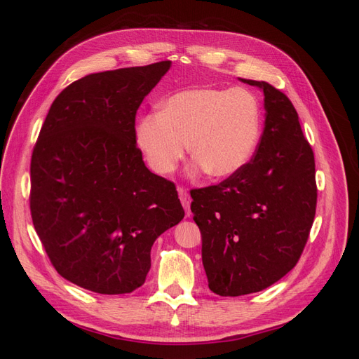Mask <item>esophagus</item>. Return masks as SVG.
I'll return each mask as SVG.
<instances>
[{"instance_id": "34e87169", "label": "esophagus", "mask_w": 359, "mask_h": 359, "mask_svg": "<svg viewBox=\"0 0 359 359\" xmlns=\"http://www.w3.org/2000/svg\"><path fill=\"white\" fill-rule=\"evenodd\" d=\"M178 196H180V201L184 206V210H186L187 215H190V194L187 193V190H184V189L180 187L178 189Z\"/></svg>"}]
</instances>
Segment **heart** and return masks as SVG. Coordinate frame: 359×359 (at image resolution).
I'll use <instances>...</instances> for the list:
<instances>
[{"label":"heart","mask_w":359,"mask_h":359,"mask_svg":"<svg viewBox=\"0 0 359 359\" xmlns=\"http://www.w3.org/2000/svg\"><path fill=\"white\" fill-rule=\"evenodd\" d=\"M259 139L260 107L243 88L178 91L161 103L160 112L144 115L136 124V142L160 175L178 168L189 142L196 170L203 169L211 178H231L252 160Z\"/></svg>","instance_id":"b5f03b06"}]
</instances>
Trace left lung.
<instances>
[{"instance_id": "8db88e82", "label": "left lung", "mask_w": 359, "mask_h": 359, "mask_svg": "<svg viewBox=\"0 0 359 359\" xmlns=\"http://www.w3.org/2000/svg\"><path fill=\"white\" fill-rule=\"evenodd\" d=\"M265 127L255 157L217 186L191 190L210 289L241 297L274 285L297 265L316 214L311 147L292 102L268 82Z\"/></svg>"}]
</instances>
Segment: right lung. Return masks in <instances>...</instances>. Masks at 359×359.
Here are the masks:
<instances>
[{"label":"right lung","instance_id":"right-lung-1","mask_svg":"<svg viewBox=\"0 0 359 359\" xmlns=\"http://www.w3.org/2000/svg\"><path fill=\"white\" fill-rule=\"evenodd\" d=\"M170 61L93 73L53 100L31 157L32 224L58 274L104 295L145 283L151 247L184 219L175 184L136 147L140 103Z\"/></svg>","mask_w":359,"mask_h":359}]
</instances>
